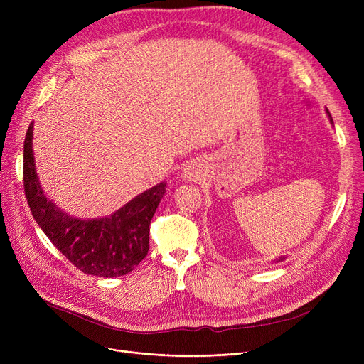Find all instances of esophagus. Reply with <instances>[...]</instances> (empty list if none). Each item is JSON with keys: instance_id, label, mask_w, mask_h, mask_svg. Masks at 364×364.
I'll return each instance as SVG.
<instances>
[{"instance_id": "34e87169", "label": "esophagus", "mask_w": 364, "mask_h": 364, "mask_svg": "<svg viewBox=\"0 0 364 364\" xmlns=\"http://www.w3.org/2000/svg\"><path fill=\"white\" fill-rule=\"evenodd\" d=\"M186 176H187V177H188V178H190V177H195V176H193V174H192V172H190V171H188V172H187V174H186Z\"/></svg>"}]
</instances>
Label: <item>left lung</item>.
<instances>
[{"label":"left lung","instance_id":"obj_1","mask_svg":"<svg viewBox=\"0 0 364 364\" xmlns=\"http://www.w3.org/2000/svg\"><path fill=\"white\" fill-rule=\"evenodd\" d=\"M329 113V112H328ZM329 118H331V121H332V117H331V113H329Z\"/></svg>","mask_w":364,"mask_h":364}]
</instances>
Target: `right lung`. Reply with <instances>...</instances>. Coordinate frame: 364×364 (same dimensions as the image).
Listing matches in <instances>:
<instances>
[{"mask_svg":"<svg viewBox=\"0 0 364 364\" xmlns=\"http://www.w3.org/2000/svg\"><path fill=\"white\" fill-rule=\"evenodd\" d=\"M31 122L23 150V187L31 213L43 232L78 270L99 277L131 273L149 252L150 221L165 193V183L134 198L100 220L68 217L46 198L33 165Z\"/></svg>","mask_w":364,"mask_h":364,"instance_id":"obj_1","label":"right lung"}]
</instances>
